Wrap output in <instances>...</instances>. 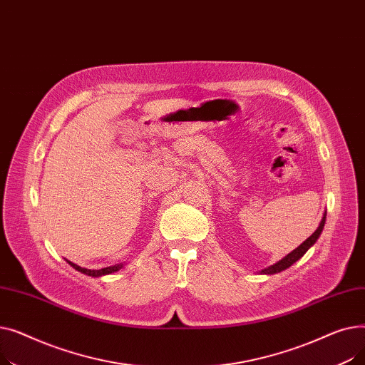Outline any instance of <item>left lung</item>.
I'll return each instance as SVG.
<instances>
[{
    "label": "left lung",
    "mask_w": 365,
    "mask_h": 365,
    "mask_svg": "<svg viewBox=\"0 0 365 365\" xmlns=\"http://www.w3.org/2000/svg\"><path fill=\"white\" fill-rule=\"evenodd\" d=\"M325 216H327V213H324V217L321 219V223H319V226H318V229L317 231L306 240V241H303L296 250H293L290 255H287L284 259H281L278 263H275V264H272V266H269V267H266V269H263L262 271V274H269V275H272V274H278V272H281V271H284V269H287V267H290L293 263H296L300 257H303V255L309 250V248L317 242V240L319 238V235H321V232H322V229H324V225H325Z\"/></svg>",
    "instance_id": "left-lung-1"
}]
</instances>
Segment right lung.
I'll list each match as a JSON object with an SVG mask.
<instances>
[{
	"label": "right lung",
	"instance_id": "1",
	"mask_svg": "<svg viewBox=\"0 0 365 365\" xmlns=\"http://www.w3.org/2000/svg\"><path fill=\"white\" fill-rule=\"evenodd\" d=\"M72 267H75L76 271H80V272H83V274H86V275H90V277H102V275H108V274H112V272H117V271H120L121 267H123V264H113V266H108V267H103V269H99V271H96V269H86V267H81V266H78V264H75V263H72V262H68Z\"/></svg>",
	"mask_w": 365,
	"mask_h": 365
}]
</instances>
